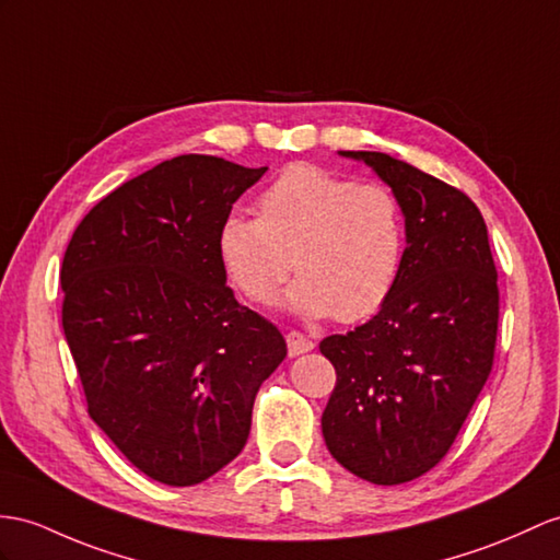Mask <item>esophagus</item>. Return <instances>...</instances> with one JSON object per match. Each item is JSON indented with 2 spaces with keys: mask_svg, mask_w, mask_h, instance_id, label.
Returning <instances> with one entry per match:
<instances>
[{
  "mask_svg": "<svg viewBox=\"0 0 560 560\" xmlns=\"http://www.w3.org/2000/svg\"><path fill=\"white\" fill-rule=\"evenodd\" d=\"M311 349H313V342H311L306 335L296 332V330L288 332V351H290V357H299V353H306Z\"/></svg>",
  "mask_w": 560,
  "mask_h": 560,
  "instance_id": "esophagus-1",
  "label": "esophagus"
}]
</instances>
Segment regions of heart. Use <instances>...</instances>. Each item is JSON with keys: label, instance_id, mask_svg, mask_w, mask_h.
I'll use <instances>...</instances> for the list:
<instances>
[{"label": "heart", "instance_id": "obj_1", "mask_svg": "<svg viewBox=\"0 0 560 560\" xmlns=\"http://www.w3.org/2000/svg\"><path fill=\"white\" fill-rule=\"evenodd\" d=\"M218 261L235 290L272 304L294 270L288 299L296 316L359 323L397 290L406 228L399 199L377 183L294 163L258 197V215L233 211L218 225Z\"/></svg>", "mask_w": 560, "mask_h": 560}]
</instances>
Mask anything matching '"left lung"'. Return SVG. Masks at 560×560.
Listing matches in <instances>:
<instances>
[{"label":"left lung","instance_id":"obj_1","mask_svg":"<svg viewBox=\"0 0 560 560\" xmlns=\"http://www.w3.org/2000/svg\"><path fill=\"white\" fill-rule=\"evenodd\" d=\"M339 156L363 161L392 187L406 249L389 302L320 342L337 371L323 438L361 480L401 485L446 456L492 371L497 268L485 218L460 189L383 152Z\"/></svg>","mask_w":560,"mask_h":560}]
</instances>
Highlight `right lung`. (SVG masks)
I'll use <instances>...</instances> for the list:
<instances>
[{"label":"right lung","instance_id":"1","mask_svg":"<svg viewBox=\"0 0 560 560\" xmlns=\"http://www.w3.org/2000/svg\"><path fill=\"white\" fill-rule=\"evenodd\" d=\"M268 168L185 154L122 183L68 242L63 335L90 418L147 477L199 485L249 438L258 387L288 357L218 261V225Z\"/></svg>","mask_w":560,"mask_h":560}]
</instances>
